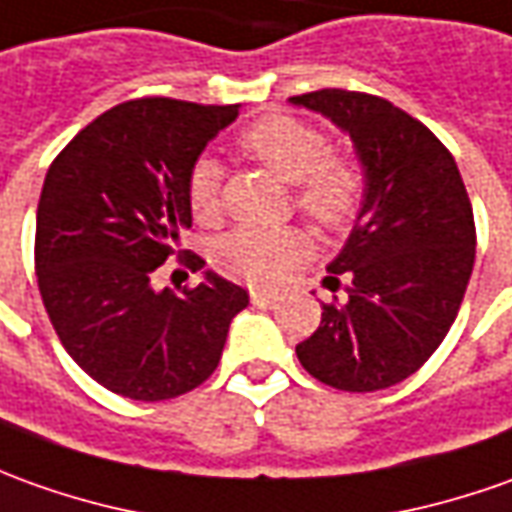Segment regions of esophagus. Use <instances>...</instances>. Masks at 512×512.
<instances>
[{"instance_id":"obj_1","label":"esophagus","mask_w":512,"mask_h":512,"mask_svg":"<svg viewBox=\"0 0 512 512\" xmlns=\"http://www.w3.org/2000/svg\"><path fill=\"white\" fill-rule=\"evenodd\" d=\"M277 302H280V294H274V291H263V288L252 291V305L257 308H274Z\"/></svg>"}]
</instances>
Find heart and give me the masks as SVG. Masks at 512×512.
<instances>
[{
    "instance_id": "1",
    "label": "heart",
    "mask_w": 512,
    "mask_h": 512,
    "mask_svg": "<svg viewBox=\"0 0 512 512\" xmlns=\"http://www.w3.org/2000/svg\"><path fill=\"white\" fill-rule=\"evenodd\" d=\"M241 148L283 182L297 184V204L319 227L342 229L356 218L364 198L361 170L330 154L328 137L297 117H263L241 134ZM224 170L215 156H198L187 170V204L198 221H210L221 210ZM308 249L305 232L285 229H232L212 249L215 266L255 285L277 283Z\"/></svg>"
}]
</instances>
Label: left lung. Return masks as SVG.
I'll list each match as a JSON object with an SVG mask.
<instances>
[{"label": "left lung", "mask_w": 512, "mask_h": 512, "mask_svg": "<svg viewBox=\"0 0 512 512\" xmlns=\"http://www.w3.org/2000/svg\"><path fill=\"white\" fill-rule=\"evenodd\" d=\"M288 103L344 131L364 173L353 229L328 263L350 283L347 300L322 305L297 358L344 392L401 384L446 339L474 271V210L457 162L384 97L319 89ZM330 280L339 288V277Z\"/></svg>", "instance_id": "obj_1"}]
</instances>
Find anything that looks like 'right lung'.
Instances as JSON below:
<instances>
[{
  "instance_id": "1",
  "label": "right lung",
  "mask_w": 512,
  "mask_h": 512,
  "mask_svg": "<svg viewBox=\"0 0 512 512\" xmlns=\"http://www.w3.org/2000/svg\"><path fill=\"white\" fill-rule=\"evenodd\" d=\"M238 111L128 100L86 125L47 170L36 212L41 300L75 364L123 398L168 401L204 384L249 305L215 271L182 294L154 285L193 224L187 170Z\"/></svg>"
}]
</instances>
